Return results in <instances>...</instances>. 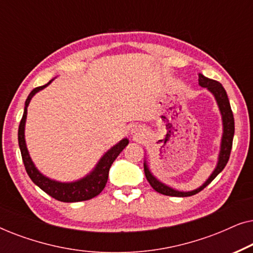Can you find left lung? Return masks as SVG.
Instances as JSON below:
<instances>
[{
  "instance_id": "left-lung-1",
  "label": "left lung",
  "mask_w": 253,
  "mask_h": 253,
  "mask_svg": "<svg viewBox=\"0 0 253 253\" xmlns=\"http://www.w3.org/2000/svg\"><path fill=\"white\" fill-rule=\"evenodd\" d=\"M198 76H199V79H198L199 85L203 86V87H206L214 95V98H215L216 102H217V106H219L221 115H222L223 134H222V139H221L219 161H217L216 167H215V169H214V171L212 172V175L209 177V179H207V181L204 183L200 188L193 190V191H188V192L177 191V190L172 189V188H170V186L161 183L159 179L155 178L154 176L151 174L150 169H148V167H147V164L145 162L144 164L145 176H146L147 181L151 184L152 188H153L157 192L161 193V195L171 196V197H190V196L196 195V193L202 191L204 188H206V186L209 185L210 183L220 174L221 171L223 170V168L226 167L228 160H229L231 147H233L235 122H234V115H233V112H231V107L229 103V99H228L227 92L219 82L207 78L202 74H199Z\"/></svg>"
}]
</instances>
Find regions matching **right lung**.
Segmentation results:
<instances>
[{"instance_id":"obj_1","label":"right lung","mask_w":253,"mask_h":253,"mask_svg":"<svg viewBox=\"0 0 253 253\" xmlns=\"http://www.w3.org/2000/svg\"><path fill=\"white\" fill-rule=\"evenodd\" d=\"M51 83V81L48 84L43 86H39L36 87L32 92L30 93L25 101V108H24V114L22 120H20L19 127H18V144L20 148V153H22L23 162L25 166L27 175L32 179L34 184H37L39 188L53 197L54 199L60 200L63 203H76V202H84V200H88L94 198L98 196L100 192L105 189L107 179H108V172L110 169V166L115 161V159L119 157V154L122 152L127 144L129 140L124 138L113 146L110 150L105 153V155L100 159L98 165L95 168L89 172L87 176L83 177L82 179H78L76 182L71 183H62L57 181H53V179L46 177L36 168V166L31 160L29 151H27L26 143H25V134H24V130H25V122H26V115H27V107L31 99L37 92L41 91V89L46 87Z\"/></svg>"}]
</instances>
